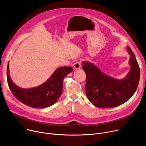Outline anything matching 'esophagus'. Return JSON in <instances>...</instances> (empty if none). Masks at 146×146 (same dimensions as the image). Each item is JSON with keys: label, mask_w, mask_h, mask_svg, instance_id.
Returning a JSON list of instances; mask_svg holds the SVG:
<instances>
[{"label": "esophagus", "mask_w": 146, "mask_h": 146, "mask_svg": "<svg viewBox=\"0 0 146 146\" xmlns=\"http://www.w3.org/2000/svg\"><path fill=\"white\" fill-rule=\"evenodd\" d=\"M73 66L75 69H79L81 68V62L80 61H77L73 65Z\"/></svg>", "instance_id": "1"}]
</instances>
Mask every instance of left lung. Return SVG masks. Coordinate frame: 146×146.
<instances>
[{
    "instance_id": "obj_1",
    "label": "left lung",
    "mask_w": 146,
    "mask_h": 146,
    "mask_svg": "<svg viewBox=\"0 0 146 146\" xmlns=\"http://www.w3.org/2000/svg\"><path fill=\"white\" fill-rule=\"evenodd\" d=\"M131 69L122 80L111 77L102 72L95 65L83 62L82 69L86 73V93L90 102L99 108H112L128 101L135 94L139 82L140 69L135 55L129 46Z\"/></svg>"
}]
</instances>
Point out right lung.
Instances as JSON below:
<instances>
[{
	"label": "right lung",
	"instance_id": "1",
	"mask_svg": "<svg viewBox=\"0 0 146 146\" xmlns=\"http://www.w3.org/2000/svg\"><path fill=\"white\" fill-rule=\"evenodd\" d=\"M73 70L70 66L58 68L43 84L35 88L23 89L14 84L11 80L8 64L7 82L11 92L19 101L33 108L42 109L52 105L57 101L63 91L64 77Z\"/></svg>",
	"mask_w": 146,
	"mask_h": 146
}]
</instances>
